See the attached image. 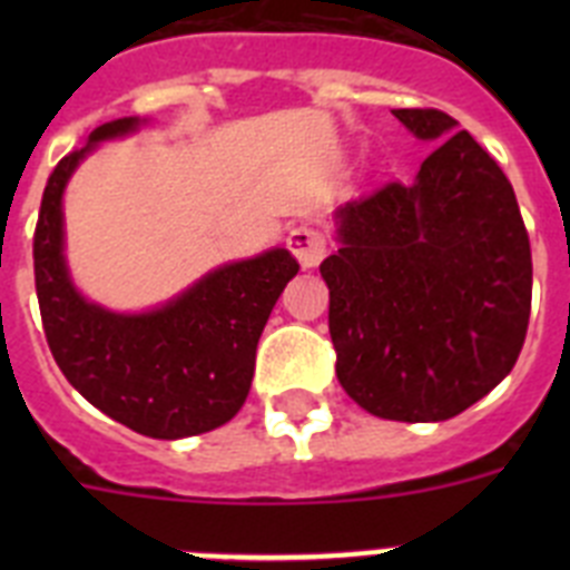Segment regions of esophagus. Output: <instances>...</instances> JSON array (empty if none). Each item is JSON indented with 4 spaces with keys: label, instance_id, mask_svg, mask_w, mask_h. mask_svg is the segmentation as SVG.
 <instances>
[{
    "label": "esophagus",
    "instance_id": "esophagus-1",
    "mask_svg": "<svg viewBox=\"0 0 570 570\" xmlns=\"http://www.w3.org/2000/svg\"><path fill=\"white\" fill-rule=\"evenodd\" d=\"M288 248L299 259L302 268H314L322 262V256L328 254V236L314 225H296L288 234Z\"/></svg>",
    "mask_w": 570,
    "mask_h": 570
}]
</instances>
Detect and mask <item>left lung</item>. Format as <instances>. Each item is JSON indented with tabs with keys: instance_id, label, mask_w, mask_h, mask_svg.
Wrapping results in <instances>:
<instances>
[{
	"instance_id": "obj_1",
	"label": "left lung",
	"mask_w": 570,
	"mask_h": 570,
	"mask_svg": "<svg viewBox=\"0 0 570 570\" xmlns=\"http://www.w3.org/2000/svg\"><path fill=\"white\" fill-rule=\"evenodd\" d=\"M394 116L434 154L411 185L336 210L328 282L336 376L367 414L442 422L511 374L531 316V242L508 176L454 116Z\"/></svg>"
}]
</instances>
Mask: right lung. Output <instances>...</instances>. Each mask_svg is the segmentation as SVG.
Returning <instances> with one entry per match:
<instances>
[{
  "instance_id": "1",
  "label": "right lung",
  "mask_w": 570,
  "mask_h": 570,
  "mask_svg": "<svg viewBox=\"0 0 570 570\" xmlns=\"http://www.w3.org/2000/svg\"><path fill=\"white\" fill-rule=\"evenodd\" d=\"M136 125V116L99 125L48 176L33 234L39 314L59 371L90 405L136 434L183 440L236 416L256 342L299 262L285 248L230 262L148 314H114L79 296L62 254L65 185L97 142Z\"/></svg>"
}]
</instances>
